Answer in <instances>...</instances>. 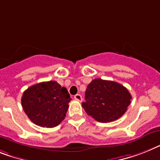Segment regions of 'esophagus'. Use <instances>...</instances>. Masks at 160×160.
Masks as SVG:
<instances>
[{
    "label": "esophagus",
    "mask_w": 160,
    "mask_h": 160,
    "mask_svg": "<svg viewBox=\"0 0 160 160\" xmlns=\"http://www.w3.org/2000/svg\"><path fill=\"white\" fill-rule=\"evenodd\" d=\"M74 100H76V101H79V102H81L82 100V96L80 94H77L75 95L74 96Z\"/></svg>",
    "instance_id": "obj_1"
}]
</instances>
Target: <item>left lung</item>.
Here are the masks:
<instances>
[{"label":"left lung","instance_id":"1","mask_svg":"<svg viewBox=\"0 0 160 160\" xmlns=\"http://www.w3.org/2000/svg\"><path fill=\"white\" fill-rule=\"evenodd\" d=\"M131 99L128 90L119 83L96 78L88 86L86 101L82 106L97 122H109L123 115L131 104Z\"/></svg>","mask_w":160,"mask_h":160}]
</instances>
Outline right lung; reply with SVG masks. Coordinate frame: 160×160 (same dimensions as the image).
Masks as SVG:
<instances>
[{"mask_svg":"<svg viewBox=\"0 0 160 160\" xmlns=\"http://www.w3.org/2000/svg\"><path fill=\"white\" fill-rule=\"evenodd\" d=\"M71 98L57 82H43L23 92L21 103L32 122L42 128H54L64 119Z\"/></svg>","mask_w":160,"mask_h":160,"instance_id":"obj_1","label":"right lung"}]
</instances>
